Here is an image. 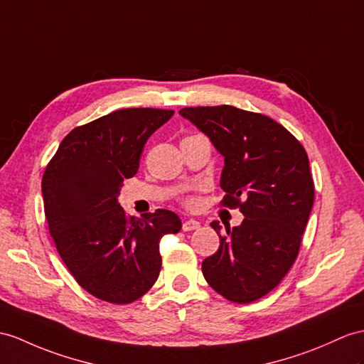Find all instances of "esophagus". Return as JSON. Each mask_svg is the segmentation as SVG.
<instances>
[{
  "mask_svg": "<svg viewBox=\"0 0 364 364\" xmlns=\"http://www.w3.org/2000/svg\"><path fill=\"white\" fill-rule=\"evenodd\" d=\"M199 227H200V224H199V220H196V219H187L182 224L183 232H191V230H198Z\"/></svg>",
  "mask_w": 364,
  "mask_h": 364,
  "instance_id": "34e87169",
  "label": "esophagus"
}]
</instances>
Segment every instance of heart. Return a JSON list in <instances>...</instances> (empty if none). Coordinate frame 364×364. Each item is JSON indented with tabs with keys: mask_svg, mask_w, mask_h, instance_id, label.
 Wrapping results in <instances>:
<instances>
[{
	"mask_svg": "<svg viewBox=\"0 0 364 364\" xmlns=\"http://www.w3.org/2000/svg\"><path fill=\"white\" fill-rule=\"evenodd\" d=\"M188 203H190V205H191V203H194V202H193V200H188Z\"/></svg>",
	"mask_w": 364,
	"mask_h": 364,
	"instance_id": "1",
	"label": "heart"
}]
</instances>
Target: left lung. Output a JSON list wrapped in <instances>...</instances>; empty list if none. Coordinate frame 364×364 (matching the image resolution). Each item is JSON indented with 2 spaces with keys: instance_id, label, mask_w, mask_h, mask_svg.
I'll use <instances>...</instances> for the list:
<instances>
[{
  "instance_id": "8db88e82",
  "label": "left lung",
  "mask_w": 364,
  "mask_h": 364,
  "mask_svg": "<svg viewBox=\"0 0 364 364\" xmlns=\"http://www.w3.org/2000/svg\"><path fill=\"white\" fill-rule=\"evenodd\" d=\"M224 156L220 205L239 208V227L210 224L219 235L202 262L211 289L239 304L267 295L294 265L314 205L315 188L303 145L278 122L230 105L182 108Z\"/></svg>"
}]
</instances>
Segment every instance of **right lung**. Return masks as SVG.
Wrapping results in <instances>:
<instances>
[{"instance_id": "add662e5", "label": "right lung", "mask_w": 364, "mask_h": 364, "mask_svg": "<svg viewBox=\"0 0 364 364\" xmlns=\"http://www.w3.org/2000/svg\"><path fill=\"white\" fill-rule=\"evenodd\" d=\"M173 114L127 108L77 127L44 170V215L57 252L78 284L102 301L128 304L144 296L161 273L162 236L182 228L170 210L136 219L117 202L146 140Z\"/></svg>"}]
</instances>
